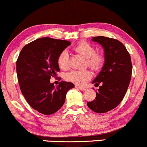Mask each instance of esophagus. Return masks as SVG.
Here are the masks:
<instances>
[{"label": "esophagus", "instance_id": "esophagus-1", "mask_svg": "<svg viewBox=\"0 0 147 147\" xmlns=\"http://www.w3.org/2000/svg\"><path fill=\"white\" fill-rule=\"evenodd\" d=\"M75 88H76L79 89V90H82V91L86 90V88L82 87V86H77V85H76V86H75Z\"/></svg>", "mask_w": 147, "mask_h": 147}]
</instances>
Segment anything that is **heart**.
<instances>
[{
	"label": "heart",
	"mask_w": 147,
	"mask_h": 147,
	"mask_svg": "<svg viewBox=\"0 0 147 147\" xmlns=\"http://www.w3.org/2000/svg\"><path fill=\"white\" fill-rule=\"evenodd\" d=\"M74 50L86 59V64L94 70H98L102 68L105 62L104 55L96 52L95 47L86 41H81L74 48ZM68 54L63 50L57 57V63L62 70L68 68ZM92 72L89 70H74L65 75V80L69 82L82 86L92 78Z\"/></svg>",
	"instance_id": "obj_1"
}]
</instances>
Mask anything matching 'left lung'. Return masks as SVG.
<instances>
[{
    "label": "left lung",
    "mask_w": 147,
    "mask_h": 147,
    "mask_svg": "<svg viewBox=\"0 0 147 147\" xmlns=\"http://www.w3.org/2000/svg\"><path fill=\"white\" fill-rule=\"evenodd\" d=\"M104 49V66L92 84L102 86L96 91L93 101L87 103L91 110L104 113L119 105L125 95L132 74L131 56L124 44L117 39L105 36L92 37Z\"/></svg>",
    "instance_id": "obj_1"
}]
</instances>
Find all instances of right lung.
Returning <instances> with one entry per match:
<instances>
[{"label": "right lung", "mask_w": 147, "mask_h": 147, "mask_svg": "<svg viewBox=\"0 0 147 147\" xmlns=\"http://www.w3.org/2000/svg\"><path fill=\"white\" fill-rule=\"evenodd\" d=\"M71 44L65 40L43 37L23 47L16 61V73L21 92L29 105L43 115H51L63 105L71 82H50L59 71L57 57Z\"/></svg>", "instance_id": "add662e5"}]
</instances>
